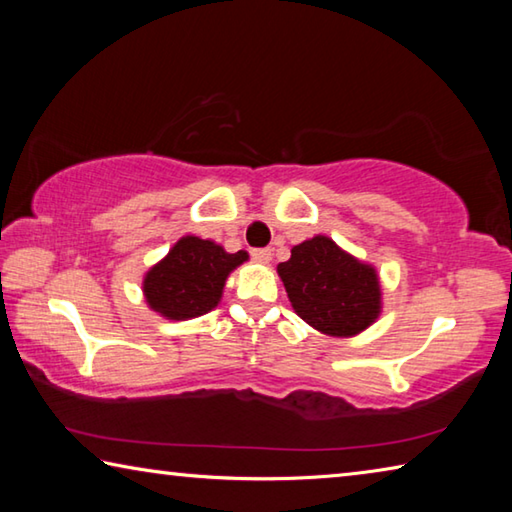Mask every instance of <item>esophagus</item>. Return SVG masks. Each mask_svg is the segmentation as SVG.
Returning <instances> with one entry per match:
<instances>
[{"label": "esophagus", "mask_w": 512, "mask_h": 512, "mask_svg": "<svg viewBox=\"0 0 512 512\" xmlns=\"http://www.w3.org/2000/svg\"><path fill=\"white\" fill-rule=\"evenodd\" d=\"M250 255H253V259L257 264H268L271 262V248H255V250H250Z\"/></svg>", "instance_id": "obj_1"}]
</instances>
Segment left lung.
Masks as SVG:
<instances>
[{"mask_svg":"<svg viewBox=\"0 0 512 512\" xmlns=\"http://www.w3.org/2000/svg\"><path fill=\"white\" fill-rule=\"evenodd\" d=\"M296 314L318 332L348 339L375 323L381 287L370 264L318 235L291 248L289 262L277 264Z\"/></svg>","mask_w":512,"mask_h":512,"instance_id":"1","label":"left lung"}]
</instances>
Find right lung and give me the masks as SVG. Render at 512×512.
I'll return each mask as SVG.
<instances>
[{
  "label": "right lung",
  "mask_w": 512,
  "mask_h": 512,
  "mask_svg": "<svg viewBox=\"0 0 512 512\" xmlns=\"http://www.w3.org/2000/svg\"><path fill=\"white\" fill-rule=\"evenodd\" d=\"M246 259V250L225 253L210 239H178L169 255L144 275L146 305L169 320L203 316L219 305L225 280Z\"/></svg>",
  "instance_id": "right-lung-1"
}]
</instances>
